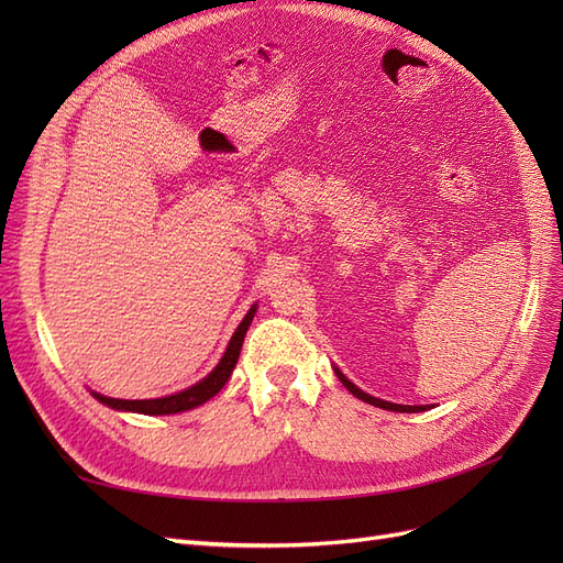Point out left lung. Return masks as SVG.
<instances>
[{"mask_svg": "<svg viewBox=\"0 0 563 563\" xmlns=\"http://www.w3.org/2000/svg\"><path fill=\"white\" fill-rule=\"evenodd\" d=\"M335 373H338L340 383H343L356 399H362V401H366V404H371V406H378V408H385V411H397V413H418V411H424V406H401V404H389V401L371 397V395H366V391H362L356 385H352L338 368H335Z\"/></svg>", "mask_w": 563, "mask_h": 563, "instance_id": "left-lung-1", "label": "left lung"}]
</instances>
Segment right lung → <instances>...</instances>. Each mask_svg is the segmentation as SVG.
Here are the masks:
<instances>
[{
	"label": "right lung",
	"mask_w": 563,
	"mask_h": 563,
	"mask_svg": "<svg viewBox=\"0 0 563 563\" xmlns=\"http://www.w3.org/2000/svg\"><path fill=\"white\" fill-rule=\"evenodd\" d=\"M253 314H255V305L249 310V314L242 319L240 327H236L230 345L223 354V360H220V364L209 373L207 378H203L201 383L187 387L183 391H178V395H172V397H162V399H112V397H103V395H96L93 397L106 404L110 408H117V411H133V413H145V416H168V413H180V411H190V408L209 401L211 397H216L220 389H223V385L230 380L232 371L236 366V360H240V352H242V345H244V335L251 327L253 321Z\"/></svg>",
	"instance_id": "obj_1"
}]
</instances>
